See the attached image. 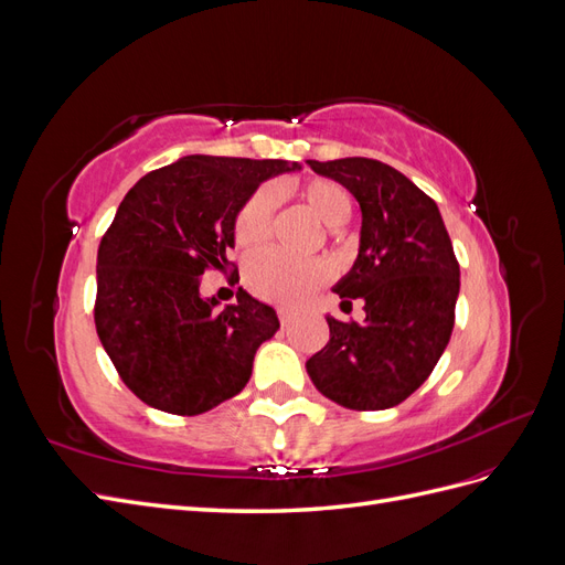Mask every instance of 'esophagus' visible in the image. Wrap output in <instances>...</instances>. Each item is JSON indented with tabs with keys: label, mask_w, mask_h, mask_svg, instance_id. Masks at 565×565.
Here are the masks:
<instances>
[{
	"label": "esophagus",
	"mask_w": 565,
	"mask_h": 565,
	"mask_svg": "<svg viewBox=\"0 0 565 565\" xmlns=\"http://www.w3.org/2000/svg\"><path fill=\"white\" fill-rule=\"evenodd\" d=\"M278 318H280V322H282V324H287L289 320H292V318H295V313H292V311H289V309H278Z\"/></svg>",
	"instance_id": "obj_1"
}]
</instances>
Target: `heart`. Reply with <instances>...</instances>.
<instances>
[{"label":"heart","mask_w":565,"mask_h":565,"mask_svg":"<svg viewBox=\"0 0 565 565\" xmlns=\"http://www.w3.org/2000/svg\"><path fill=\"white\" fill-rule=\"evenodd\" d=\"M299 198L324 226L337 228L351 216V198L339 183L330 179H313L299 188ZM276 198L262 188L254 193L235 218L237 245H259L270 233ZM328 280V266L318 259H295L276 249L252 254L245 264V282L256 297L273 303L295 306L309 297L318 285Z\"/></svg>","instance_id":"b5f03b06"}]
</instances>
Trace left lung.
Wrapping results in <instances>:
<instances>
[{"label": "left lung", "instance_id": "1", "mask_svg": "<svg viewBox=\"0 0 565 565\" xmlns=\"http://www.w3.org/2000/svg\"><path fill=\"white\" fill-rule=\"evenodd\" d=\"M361 204L358 256L334 285L341 311L365 301L363 322L328 316L330 341L306 361L324 398L386 409L415 393L446 351L459 297V264L438 204L398 169L370 158L306 160Z\"/></svg>", "mask_w": 565, "mask_h": 565}]
</instances>
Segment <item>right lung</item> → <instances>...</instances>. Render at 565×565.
Instances as JSON below:
<instances>
[{
  "mask_svg": "<svg viewBox=\"0 0 565 565\" xmlns=\"http://www.w3.org/2000/svg\"><path fill=\"white\" fill-rule=\"evenodd\" d=\"M299 169L185 156L136 181L119 202L98 247L94 320L119 377L146 405L202 415L249 382L256 349L280 328L276 309L243 287L221 309L200 295V278L231 268L235 218L259 183Z\"/></svg>",
  "mask_w": 565,
  "mask_h": 565,
  "instance_id": "obj_1",
  "label": "right lung"
}]
</instances>
